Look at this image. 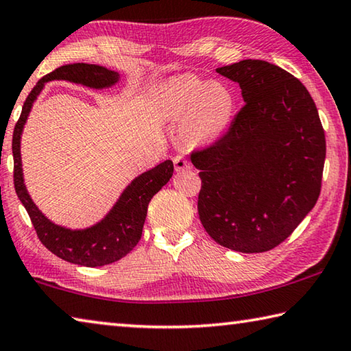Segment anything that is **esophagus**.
I'll return each instance as SVG.
<instances>
[{"label":"esophagus","mask_w":351,"mask_h":351,"mask_svg":"<svg viewBox=\"0 0 351 351\" xmlns=\"http://www.w3.org/2000/svg\"><path fill=\"white\" fill-rule=\"evenodd\" d=\"M174 168H176L177 172L186 171V169L191 168V163H189V160H188L186 157L176 156V157H174Z\"/></svg>","instance_id":"obj_1"}]
</instances>
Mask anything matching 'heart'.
<instances>
[{
	"instance_id": "heart-1",
	"label": "heart",
	"mask_w": 351,
	"mask_h": 351,
	"mask_svg": "<svg viewBox=\"0 0 351 351\" xmlns=\"http://www.w3.org/2000/svg\"><path fill=\"white\" fill-rule=\"evenodd\" d=\"M158 101L169 119L185 120L183 131L195 143L223 137L236 114V95L231 88L195 75L169 80L160 89Z\"/></svg>"
}]
</instances>
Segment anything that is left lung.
Returning a JSON list of instances; mask_svg holds the SVG:
<instances>
[{
    "label": "left lung",
    "instance_id": "obj_1",
    "mask_svg": "<svg viewBox=\"0 0 351 351\" xmlns=\"http://www.w3.org/2000/svg\"><path fill=\"white\" fill-rule=\"evenodd\" d=\"M239 83L245 106L223 137L194 151L197 210L225 248L263 253L298 228L321 194L325 134L305 86L263 60L216 69Z\"/></svg>",
    "mask_w": 351,
    "mask_h": 351
}]
</instances>
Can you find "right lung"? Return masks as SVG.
Instances as JSON below:
<instances>
[{
	"label": "right lung",
	"instance_id": "1",
	"mask_svg": "<svg viewBox=\"0 0 351 351\" xmlns=\"http://www.w3.org/2000/svg\"><path fill=\"white\" fill-rule=\"evenodd\" d=\"M119 72L109 71L106 67L97 64L73 63L58 67L43 77L30 90L24 101L20 119L15 125L14 137H12L15 191L32 220L36 236L41 243L60 259L90 268L120 261L138 243L141 231H143L147 205L162 186L169 182L172 172H174V165L171 160H165L156 168L135 177L121 193L120 199L106 214V217L89 228L69 230L51 222L30 199L23 179L20 152L21 132L34 101L47 82L66 80V82L88 86L92 89H104L114 86L119 82Z\"/></svg>",
	"mask_w": 351,
	"mask_h": 351
}]
</instances>
